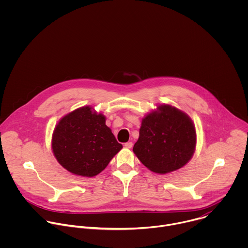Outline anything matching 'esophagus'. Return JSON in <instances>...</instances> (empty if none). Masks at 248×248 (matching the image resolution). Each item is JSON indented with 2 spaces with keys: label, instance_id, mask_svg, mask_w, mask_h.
Listing matches in <instances>:
<instances>
[{
  "label": "esophagus",
  "instance_id": "1",
  "mask_svg": "<svg viewBox=\"0 0 248 248\" xmlns=\"http://www.w3.org/2000/svg\"><path fill=\"white\" fill-rule=\"evenodd\" d=\"M124 146H125L126 148H131V147H132V142H131V141H128V142L124 143Z\"/></svg>",
  "mask_w": 248,
  "mask_h": 248
}]
</instances>
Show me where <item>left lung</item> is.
Instances as JSON below:
<instances>
[{"label": "left lung", "mask_w": 248, "mask_h": 248, "mask_svg": "<svg viewBox=\"0 0 248 248\" xmlns=\"http://www.w3.org/2000/svg\"><path fill=\"white\" fill-rule=\"evenodd\" d=\"M196 132L191 120L182 111L161 105L141 124L133 152L145 167L166 173L184 167L192 157Z\"/></svg>", "instance_id": "1"}]
</instances>
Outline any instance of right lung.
Returning <instances> with one entry per match:
<instances>
[{"label":"right lung","mask_w":248,"mask_h":248,"mask_svg":"<svg viewBox=\"0 0 248 248\" xmlns=\"http://www.w3.org/2000/svg\"><path fill=\"white\" fill-rule=\"evenodd\" d=\"M123 148L105 117L90 107H82L64 116L57 124L52 149L58 162L68 171L94 176L108 166Z\"/></svg>","instance_id":"obj_1"}]
</instances>
